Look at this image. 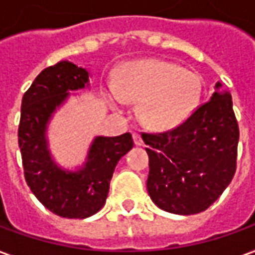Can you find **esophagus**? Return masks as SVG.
<instances>
[{"label": "esophagus", "instance_id": "1", "mask_svg": "<svg viewBox=\"0 0 255 255\" xmlns=\"http://www.w3.org/2000/svg\"><path fill=\"white\" fill-rule=\"evenodd\" d=\"M132 138H134V144L138 145V146H141V145L144 144V141H142V138H141V135H139L138 132H135V134L132 135Z\"/></svg>", "mask_w": 255, "mask_h": 255}]
</instances>
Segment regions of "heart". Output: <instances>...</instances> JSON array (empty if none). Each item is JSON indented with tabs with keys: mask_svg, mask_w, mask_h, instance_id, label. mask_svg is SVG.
Segmentation results:
<instances>
[{
	"mask_svg": "<svg viewBox=\"0 0 255 255\" xmlns=\"http://www.w3.org/2000/svg\"><path fill=\"white\" fill-rule=\"evenodd\" d=\"M111 94L117 101H139V120L146 127L163 131L183 124L198 109L202 79L173 62L142 59L120 67Z\"/></svg>",
	"mask_w": 255,
	"mask_h": 255,
	"instance_id": "1",
	"label": "heart"
}]
</instances>
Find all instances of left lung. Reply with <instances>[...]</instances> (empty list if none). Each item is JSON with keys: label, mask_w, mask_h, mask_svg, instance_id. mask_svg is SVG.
<instances>
[{"label": "left lung", "mask_w": 255, "mask_h": 255, "mask_svg": "<svg viewBox=\"0 0 255 255\" xmlns=\"http://www.w3.org/2000/svg\"><path fill=\"white\" fill-rule=\"evenodd\" d=\"M141 136L149 156L146 189L165 212L188 216L206 210L236 173L240 131L230 93L216 92L178 127Z\"/></svg>", "instance_id": "obj_1"}]
</instances>
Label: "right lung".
Wrapping results in <instances>:
<instances>
[{
    "instance_id": "add662e5",
    "label": "right lung",
    "mask_w": 255,
    "mask_h": 255,
    "mask_svg": "<svg viewBox=\"0 0 255 255\" xmlns=\"http://www.w3.org/2000/svg\"><path fill=\"white\" fill-rule=\"evenodd\" d=\"M89 73L63 60L43 69L25 92L18 128L25 180L43 206L67 219H86L104 206L110 180L121 156L134 146L129 132L119 136H97L83 169L62 171L46 148V124L69 90L83 89Z\"/></svg>"
}]
</instances>
